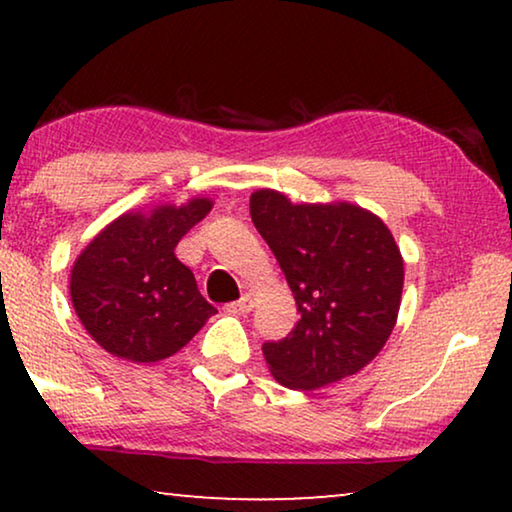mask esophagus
Instances as JSON below:
<instances>
[{"label":"esophagus","mask_w":512,"mask_h":512,"mask_svg":"<svg viewBox=\"0 0 512 512\" xmlns=\"http://www.w3.org/2000/svg\"><path fill=\"white\" fill-rule=\"evenodd\" d=\"M226 310L233 312V314H249L251 310H254V298H251V293H244L240 300L230 303Z\"/></svg>","instance_id":"34e87169"}]
</instances>
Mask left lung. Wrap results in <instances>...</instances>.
Returning a JSON list of instances; mask_svg holds the SVG:
<instances>
[{
    "label": "left lung",
    "mask_w": 512,
    "mask_h": 512,
    "mask_svg": "<svg viewBox=\"0 0 512 512\" xmlns=\"http://www.w3.org/2000/svg\"><path fill=\"white\" fill-rule=\"evenodd\" d=\"M300 319L263 356L279 384L312 391L356 375L387 345L403 293V256L380 216L352 202H293L272 188L249 200Z\"/></svg>",
    "instance_id": "1"
}]
</instances>
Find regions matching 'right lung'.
<instances>
[{"label":"right lung","mask_w":512,"mask_h":512,"mask_svg":"<svg viewBox=\"0 0 512 512\" xmlns=\"http://www.w3.org/2000/svg\"><path fill=\"white\" fill-rule=\"evenodd\" d=\"M214 202L125 212L76 256L69 296L83 328L109 354L132 363L163 361L186 347L216 314L193 272L174 256L181 237Z\"/></svg>","instance_id":"1"}]
</instances>
